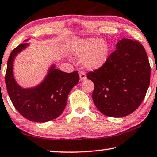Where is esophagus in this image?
Here are the masks:
<instances>
[{"instance_id":"obj_1","label":"esophagus","mask_w":157,"mask_h":157,"mask_svg":"<svg viewBox=\"0 0 157 157\" xmlns=\"http://www.w3.org/2000/svg\"><path fill=\"white\" fill-rule=\"evenodd\" d=\"M79 75H80V81H83V80H86V79H87L86 75H85V72H80V73H79Z\"/></svg>"}]
</instances>
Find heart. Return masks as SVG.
<instances>
[{
    "instance_id": "b5f03b06",
    "label": "heart",
    "mask_w": 157,
    "mask_h": 157,
    "mask_svg": "<svg viewBox=\"0 0 157 157\" xmlns=\"http://www.w3.org/2000/svg\"><path fill=\"white\" fill-rule=\"evenodd\" d=\"M72 49L77 57L82 58V63L89 70H98L106 63L110 47L107 41L94 37L81 39L72 44Z\"/></svg>"
}]
</instances>
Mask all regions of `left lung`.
<instances>
[{"label": "left lung", "instance_id": "left-lung-1", "mask_svg": "<svg viewBox=\"0 0 157 157\" xmlns=\"http://www.w3.org/2000/svg\"><path fill=\"white\" fill-rule=\"evenodd\" d=\"M151 67L145 49L137 41L124 38L106 63L87 77L95 85L93 100L107 116L120 118L132 113L145 98Z\"/></svg>", "mask_w": 157, "mask_h": 157}]
</instances>
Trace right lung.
Here are the masks:
<instances>
[{"label":"right lung","mask_w":157,"mask_h":157,"mask_svg":"<svg viewBox=\"0 0 157 157\" xmlns=\"http://www.w3.org/2000/svg\"><path fill=\"white\" fill-rule=\"evenodd\" d=\"M28 41L25 40L10 54L5 77L6 87L12 103L21 116L33 122H47L62 113L69 93L79 82L80 77L77 71L64 72L52 64L39 84L32 87H22L14 77L13 62L18 54L29 47Z\"/></svg>","instance_id":"obj_1"}]
</instances>
